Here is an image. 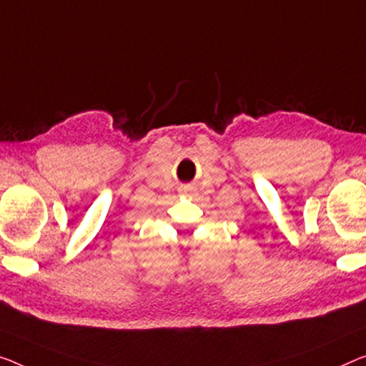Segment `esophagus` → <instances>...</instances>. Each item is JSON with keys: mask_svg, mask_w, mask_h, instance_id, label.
I'll list each match as a JSON object with an SVG mask.
<instances>
[{"mask_svg": "<svg viewBox=\"0 0 366 366\" xmlns=\"http://www.w3.org/2000/svg\"><path fill=\"white\" fill-rule=\"evenodd\" d=\"M182 194H184V195H192L194 190L190 189V187H184V189H182Z\"/></svg>", "mask_w": 366, "mask_h": 366, "instance_id": "esophagus-1", "label": "esophagus"}]
</instances>
